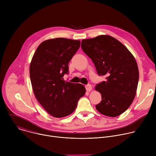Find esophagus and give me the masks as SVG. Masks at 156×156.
<instances>
[{
  "mask_svg": "<svg viewBox=\"0 0 156 156\" xmlns=\"http://www.w3.org/2000/svg\"><path fill=\"white\" fill-rule=\"evenodd\" d=\"M86 87V90L87 91H90L92 90V86L91 84H87L85 86Z\"/></svg>",
  "mask_w": 156,
  "mask_h": 156,
  "instance_id": "obj_1",
  "label": "esophagus"
}]
</instances>
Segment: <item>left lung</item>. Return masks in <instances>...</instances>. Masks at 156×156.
<instances>
[{
  "label": "left lung",
  "instance_id": "obj_1",
  "mask_svg": "<svg viewBox=\"0 0 156 156\" xmlns=\"http://www.w3.org/2000/svg\"><path fill=\"white\" fill-rule=\"evenodd\" d=\"M81 48L92 60L98 74L106 76L105 81L96 86L102 96L96 109L108 117L121 115L136 93L139 71L134 57L122 43L108 35L83 39Z\"/></svg>",
  "mask_w": 156,
  "mask_h": 156
}]
</instances>
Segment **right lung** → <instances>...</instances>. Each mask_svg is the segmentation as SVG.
<instances>
[{"mask_svg":"<svg viewBox=\"0 0 156 156\" xmlns=\"http://www.w3.org/2000/svg\"><path fill=\"white\" fill-rule=\"evenodd\" d=\"M80 46V41L63 37L41 43L31 62L30 75L38 102L54 117L71 114L86 90L81 84L65 81L69 63Z\"/></svg>","mask_w":156,"mask_h":156,"instance_id":"obj_1","label":"right lung"}]
</instances>
